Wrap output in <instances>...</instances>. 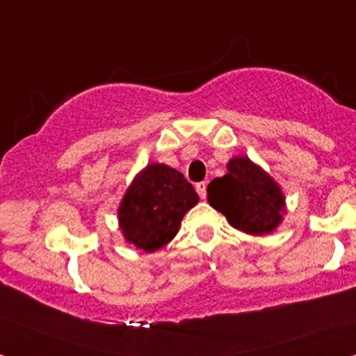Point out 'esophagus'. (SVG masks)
Segmentation results:
<instances>
[{
	"label": "esophagus",
	"instance_id": "1",
	"mask_svg": "<svg viewBox=\"0 0 356 356\" xmlns=\"http://www.w3.org/2000/svg\"><path fill=\"white\" fill-rule=\"evenodd\" d=\"M206 189H207V183L206 181H201V183L196 184V191H197L199 197H201V199H206V193H207Z\"/></svg>",
	"mask_w": 356,
	"mask_h": 356
}]
</instances>
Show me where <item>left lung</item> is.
<instances>
[{"label": "left lung", "instance_id": "8db88e82", "mask_svg": "<svg viewBox=\"0 0 356 356\" xmlns=\"http://www.w3.org/2000/svg\"><path fill=\"white\" fill-rule=\"evenodd\" d=\"M227 170V175L209 183V204L236 230L257 236L274 232L285 213L279 184L248 157H233Z\"/></svg>", "mask_w": 356, "mask_h": 356}]
</instances>
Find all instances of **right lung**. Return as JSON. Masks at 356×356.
<instances>
[{
	"mask_svg": "<svg viewBox=\"0 0 356 356\" xmlns=\"http://www.w3.org/2000/svg\"><path fill=\"white\" fill-rule=\"evenodd\" d=\"M199 201L183 173L150 163L133 179L118 209L124 240L145 252L157 251L178 233L184 213Z\"/></svg>",
	"mask_w": 356,
	"mask_h": 356,
	"instance_id": "obj_1",
	"label": "right lung"
}]
</instances>
